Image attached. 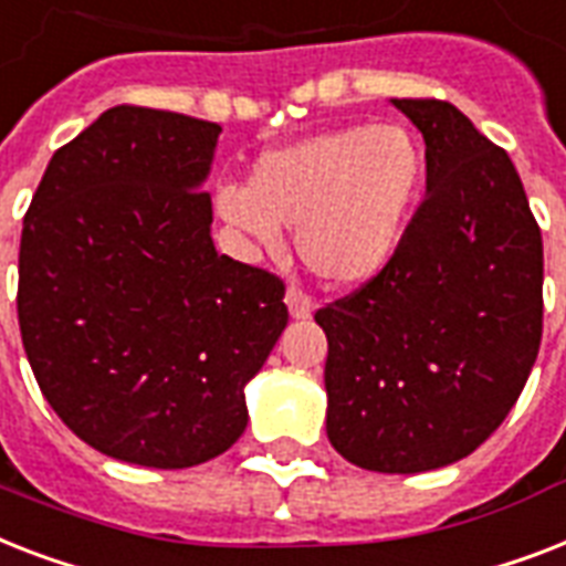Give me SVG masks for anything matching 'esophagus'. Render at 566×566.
Returning a JSON list of instances; mask_svg holds the SVG:
<instances>
[{
  "label": "esophagus",
  "instance_id": "34e87169",
  "mask_svg": "<svg viewBox=\"0 0 566 566\" xmlns=\"http://www.w3.org/2000/svg\"><path fill=\"white\" fill-rule=\"evenodd\" d=\"M286 306H289V315L295 321H306L315 312V304H312V297L304 295L301 289H286Z\"/></svg>",
  "mask_w": 566,
  "mask_h": 566
}]
</instances>
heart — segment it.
<instances>
[{"label":"heart","instance_id":"heart-1","mask_svg":"<svg viewBox=\"0 0 566 566\" xmlns=\"http://www.w3.org/2000/svg\"><path fill=\"white\" fill-rule=\"evenodd\" d=\"M420 139L397 122H361L265 151L248 187L216 192L219 219L277 254L283 228L312 277L338 289L388 269L423 192Z\"/></svg>","mask_w":566,"mask_h":566}]
</instances>
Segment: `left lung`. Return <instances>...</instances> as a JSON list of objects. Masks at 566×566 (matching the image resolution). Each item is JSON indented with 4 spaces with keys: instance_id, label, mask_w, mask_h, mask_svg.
Segmentation results:
<instances>
[{
    "instance_id": "left-lung-1",
    "label": "left lung",
    "mask_w": 566,
    "mask_h": 566,
    "mask_svg": "<svg viewBox=\"0 0 566 566\" xmlns=\"http://www.w3.org/2000/svg\"><path fill=\"white\" fill-rule=\"evenodd\" d=\"M427 143V198L382 274L315 312L327 438L356 468L470 455L517 403L544 333V242L512 157L450 102L391 98Z\"/></svg>"
}]
</instances>
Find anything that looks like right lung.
I'll use <instances>...</instances> for the list:
<instances>
[{
    "label": "right lung",
    "mask_w": 566,
    "mask_h": 566,
    "mask_svg": "<svg viewBox=\"0 0 566 566\" xmlns=\"http://www.w3.org/2000/svg\"><path fill=\"white\" fill-rule=\"evenodd\" d=\"M221 128L111 107L54 151L22 221L17 315L54 415L143 468L210 462L248 427L245 386L286 329L274 274L212 245Z\"/></svg>",
    "instance_id": "add662e5"
}]
</instances>
